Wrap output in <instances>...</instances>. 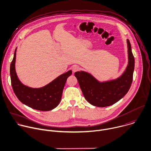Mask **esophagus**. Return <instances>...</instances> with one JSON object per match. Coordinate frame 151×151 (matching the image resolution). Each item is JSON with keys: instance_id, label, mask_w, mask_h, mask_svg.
Returning <instances> with one entry per match:
<instances>
[{"instance_id": "obj_1", "label": "esophagus", "mask_w": 151, "mask_h": 151, "mask_svg": "<svg viewBox=\"0 0 151 151\" xmlns=\"http://www.w3.org/2000/svg\"><path fill=\"white\" fill-rule=\"evenodd\" d=\"M71 69H72V71H73V73H75V72H76V71H78V70H79V68H78V67L77 65H73V66L72 67Z\"/></svg>"}]
</instances>
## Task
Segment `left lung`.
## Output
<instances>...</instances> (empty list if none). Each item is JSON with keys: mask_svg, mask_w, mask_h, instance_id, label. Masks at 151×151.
Returning a JSON list of instances; mask_svg holds the SVG:
<instances>
[{"mask_svg": "<svg viewBox=\"0 0 151 151\" xmlns=\"http://www.w3.org/2000/svg\"><path fill=\"white\" fill-rule=\"evenodd\" d=\"M128 64L123 74L116 78L100 81L84 71L75 73L85 99L93 106L105 107L122 99L128 92L133 81L134 58L131 45L127 39Z\"/></svg>", "mask_w": 151, "mask_h": 151, "instance_id": "obj_1", "label": "left lung"}]
</instances>
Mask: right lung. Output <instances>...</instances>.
I'll return each instance as SVG.
<instances>
[{
    "label": "right lung",
    "instance_id": "right-lung-1",
    "mask_svg": "<svg viewBox=\"0 0 151 151\" xmlns=\"http://www.w3.org/2000/svg\"><path fill=\"white\" fill-rule=\"evenodd\" d=\"M17 49L10 67L11 84L15 95L22 104L33 109L43 111L54 109L61 101L67 79L72 74V71L60 75L45 86L39 88L29 87L19 80L16 73Z\"/></svg>",
    "mask_w": 151,
    "mask_h": 151
}]
</instances>
